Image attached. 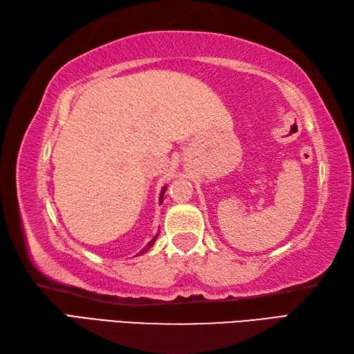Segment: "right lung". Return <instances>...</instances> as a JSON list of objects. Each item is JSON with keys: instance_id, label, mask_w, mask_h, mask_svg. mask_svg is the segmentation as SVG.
Returning a JSON list of instances; mask_svg holds the SVG:
<instances>
[{"instance_id": "right-lung-1", "label": "right lung", "mask_w": 354, "mask_h": 354, "mask_svg": "<svg viewBox=\"0 0 354 354\" xmlns=\"http://www.w3.org/2000/svg\"><path fill=\"white\" fill-rule=\"evenodd\" d=\"M164 193H165V187H164V189L161 190V194H160V202H161V201H162V198H164ZM158 236H160V232H158V234H156V236H155V237H153L152 240H150V242H149V243H147V245H146L145 248H142V251H141L140 254H145L146 251H149V250H150V248H152V245L155 243V240L158 239Z\"/></svg>"}]
</instances>
